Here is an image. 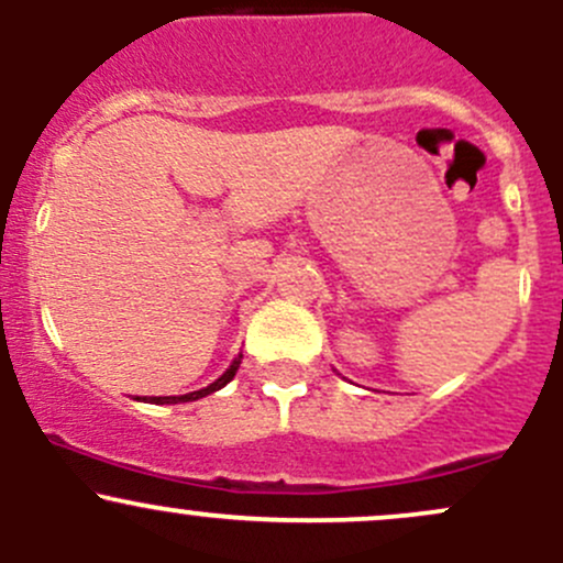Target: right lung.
<instances>
[{
    "mask_svg": "<svg viewBox=\"0 0 563 563\" xmlns=\"http://www.w3.org/2000/svg\"><path fill=\"white\" fill-rule=\"evenodd\" d=\"M240 365H242V354L236 356L234 362H231V367L229 371L223 373V376L218 378V382L214 384H209V387H203V389H198V391H190V395H179V397H150V402H190V400H198V397H207V395H212V391H218V389H223L225 384L231 382V378L236 376V371H240Z\"/></svg>",
    "mask_w": 563,
    "mask_h": 563,
    "instance_id": "1",
    "label": "right lung"
}]
</instances>
